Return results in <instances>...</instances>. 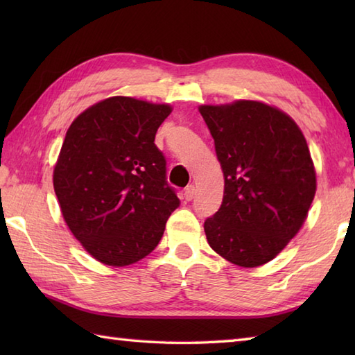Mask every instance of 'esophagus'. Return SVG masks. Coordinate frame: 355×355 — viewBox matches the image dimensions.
<instances>
[{
    "label": "esophagus",
    "mask_w": 355,
    "mask_h": 355,
    "mask_svg": "<svg viewBox=\"0 0 355 355\" xmlns=\"http://www.w3.org/2000/svg\"><path fill=\"white\" fill-rule=\"evenodd\" d=\"M183 195H184V200L186 201H191L192 198H193V195H195V186L193 184H189L184 189V192H183Z\"/></svg>",
    "instance_id": "esophagus-1"
}]
</instances>
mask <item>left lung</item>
<instances>
[{
  "mask_svg": "<svg viewBox=\"0 0 355 355\" xmlns=\"http://www.w3.org/2000/svg\"><path fill=\"white\" fill-rule=\"evenodd\" d=\"M224 173L223 205L205 221L209 245L239 267L271 261L296 236L315 193L302 131L256 101L201 105Z\"/></svg>",
  "mask_w": 355,
  "mask_h": 355,
  "instance_id": "1",
  "label": "left lung"
}]
</instances>
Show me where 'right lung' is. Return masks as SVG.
Here are the masks:
<instances>
[{
  "instance_id": "add662e5",
  "label": "right lung",
  "mask_w": 355,
  "mask_h": 355,
  "mask_svg": "<svg viewBox=\"0 0 355 355\" xmlns=\"http://www.w3.org/2000/svg\"><path fill=\"white\" fill-rule=\"evenodd\" d=\"M171 111L166 103L114 96L85 110L65 134L53 186L74 238L105 266L148 256L180 206L154 143Z\"/></svg>"
}]
</instances>
